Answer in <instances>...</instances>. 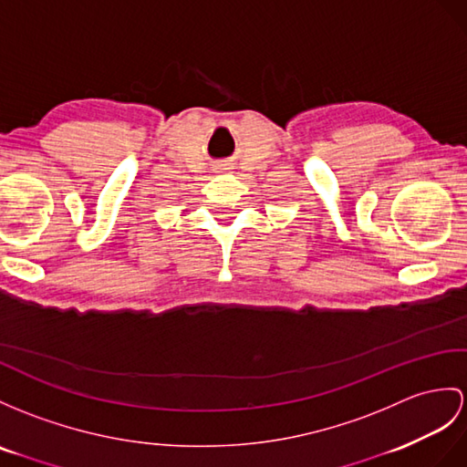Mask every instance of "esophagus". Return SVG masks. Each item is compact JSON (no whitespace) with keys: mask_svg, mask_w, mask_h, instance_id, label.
<instances>
[{"mask_svg":"<svg viewBox=\"0 0 467 467\" xmlns=\"http://www.w3.org/2000/svg\"><path fill=\"white\" fill-rule=\"evenodd\" d=\"M227 170H232L227 164H220V166H218V172H227Z\"/></svg>","mask_w":467,"mask_h":467,"instance_id":"34e87169","label":"esophagus"}]
</instances>
